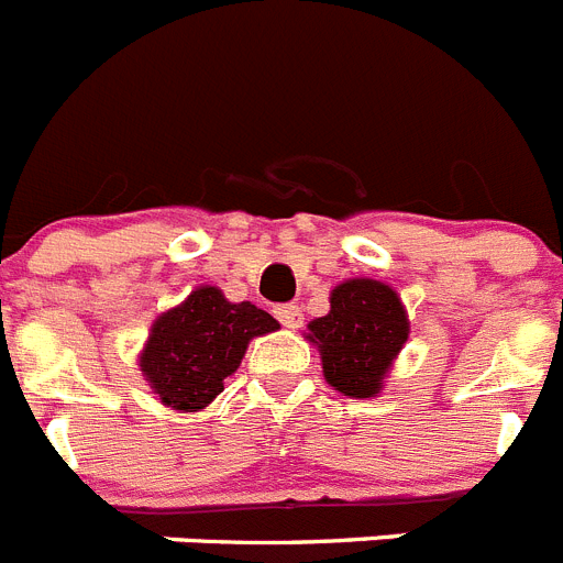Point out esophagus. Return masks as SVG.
<instances>
[{
	"instance_id": "34e87169",
	"label": "esophagus",
	"mask_w": 563,
	"mask_h": 563,
	"mask_svg": "<svg viewBox=\"0 0 563 563\" xmlns=\"http://www.w3.org/2000/svg\"><path fill=\"white\" fill-rule=\"evenodd\" d=\"M273 312H276V318L287 327V330H296V327H301V321H305V316H301V307L298 305H278Z\"/></svg>"
}]
</instances>
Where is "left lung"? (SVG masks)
<instances>
[{"instance_id":"8db88e82","label":"left lung","mask_w":563,"mask_h":563,"mask_svg":"<svg viewBox=\"0 0 563 563\" xmlns=\"http://www.w3.org/2000/svg\"><path fill=\"white\" fill-rule=\"evenodd\" d=\"M324 377L350 397H375L391 361L409 338L400 298L383 282L352 278L332 290L330 312L310 324Z\"/></svg>"}]
</instances>
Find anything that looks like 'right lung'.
<instances>
[{"instance_id":"right-lung-1","label":"right lung","mask_w":563,"mask_h":563,"mask_svg":"<svg viewBox=\"0 0 563 563\" xmlns=\"http://www.w3.org/2000/svg\"><path fill=\"white\" fill-rule=\"evenodd\" d=\"M278 330L251 301L231 305L217 287H200L154 321L141 369L166 406L197 411L225 389L251 338Z\"/></svg>"}]
</instances>
